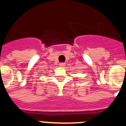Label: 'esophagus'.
Listing matches in <instances>:
<instances>
[{
    "instance_id": "34e87169",
    "label": "esophagus",
    "mask_w": 126,
    "mask_h": 126,
    "mask_svg": "<svg viewBox=\"0 0 126 126\" xmlns=\"http://www.w3.org/2000/svg\"><path fill=\"white\" fill-rule=\"evenodd\" d=\"M60 66H65V63H60Z\"/></svg>"
}]
</instances>
